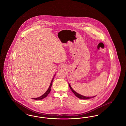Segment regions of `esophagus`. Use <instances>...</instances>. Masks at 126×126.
<instances>
[{"instance_id":"esophagus-1","label":"esophagus","mask_w":126,"mask_h":126,"mask_svg":"<svg viewBox=\"0 0 126 126\" xmlns=\"http://www.w3.org/2000/svg\"><path fill=\"white\" fill-rule=\"evenodd\" d=\"M62 67H63V66H62Z\"/></svg>"}]
</instances>
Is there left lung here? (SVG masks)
Returning a JSON list of instances; mask_svg holds the SVG:
<instances>
[{
  "instance_id": "1",
  "label": "left lung",
  "mask_w": 126,
  "mask_h": 126,
  "mask_svg": "<svg viewBox=\"0 0 126 126\" xmlns=\"http://www.w3.org/2000/svg\"><path fill=\"white\" fill-rule=\"evenodd\" d=\"M69 84V87L70 88V89L72 91V92L74 93V94L77 96V97H78V98L79 99H83V100H87V99H91V98H93L95 96H93V97H87V96H84L81 95V94H78V93H77L76 91H75L73 89V88H72V87L71 86V85H70V84Z\"/></svg>"
}]
</instances>
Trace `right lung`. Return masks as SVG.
Masks as SVG:
<instances>
[{
  "instance_id": "right-lung-1",
  "label": "right lung",
  "mask_w": 126,
  "mask_h": 126,
  "mask_svg": "<svg viewBox=\"0 0 126 126\" xmlns=\"http://www.w3.org/2000/svg\"><path fill=\"white\" fill-rule=\"evenodd\" d=\"M54 77H55V75H54L53 78L52 80H51V81L50 85H49V86L48 90H47V91H46L43 95H42V96H40V97H37V98H32V99H34V100H42L43 99L45 98V97H46L47 96H48V94L49 93V92H50V90H51V86H52L53 80V79H54Z\"/></svg>"
}]
</instances>
